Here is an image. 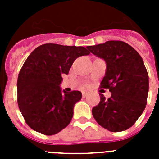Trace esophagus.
Wrapping results in <instances>:
<instances>
[{
	"instance_id": "obj_1",
	"label": "esophagus",
	"mask_w": 159,
	"mask_h": 159,
	"mask_svg": "<svg viewBox=\"0 0 159 159\" xmlns=\"http://www.w3.org/2000/svg\"><path fill=\"white\" fill-rule=\"evenodd\" d=\"M87 94H88V92L87 91H82V97H86L87 96Z\"/></svg>"
}]
</instances>
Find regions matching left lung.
<instances>
[{
  "mask_svg": "<svg viewBox=\"0 0 159 159\" xmlns=\"http://www.w3.org/2000/svg\"><path fill=\"white\" fill-rule=\"evenodd\" d=\"M87 48L106 62L101 87L111 92L108 99L100 94V103L93 107L92 116L109 131L126 130L135 123L147 104L148 76L143 59L133 47L122 41H106Z\"/></svg>",
  "mask_w": 159,
  "mask_h": 159,
  "instance_id": "left-lung-1",
  "label": "left lung"
}]
</instances>
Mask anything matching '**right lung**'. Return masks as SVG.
<instances>
[{"label": "right lung", "mask_w": 159, "mask_h": 159, "mask_svg": "<svg viewBox=\"0 0 159 159\" xmlns=\"http://www.w3.org/2000/svg\"><path fill=\"white\" fill-rule=\"evenodd\" d=\"M88 54L82 46L45 43L29 55L18 76L17 102L32 129L53 135L69 125L82 95L78 91H62V75L68 73L76 58Z\"/></svg>", "instance_id": "add662e5"}]
</instances>
